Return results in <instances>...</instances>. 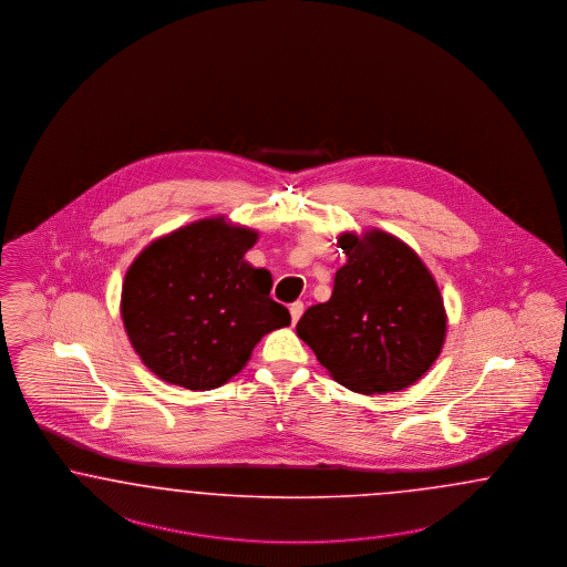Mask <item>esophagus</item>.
<instances>
[{
  "instance_id": "esophagus-1",
  "label": "esophagus",
  "mask_w": 567,
  "mask_h": 567,
  "mask_svg": "<svg viewBox=\"0 0 567 567\" xmlns=\"http://www.w3.org/2000/svg\"><path fill=\"white\" fill-rule=\"evenodd\" d=\"M289 312H291V322L295 324V322L299 320V317L303 315V303H301V301H295V303H291Z\"/></svg>"
}]
</instances>
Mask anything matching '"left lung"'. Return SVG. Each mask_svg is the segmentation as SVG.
Here are the masks:
<instances>
[{"label": "left lung", "instance_id": "obj_1", "mask_svg": "<svg viewBox=\"0 0 567 567\" xmlns=\"http://www.w3.org/2000/svg\"><path fill=\"white\" fill-rule=\"evenodd\" d=\"M346 264L329 301L306 310L297 336L341 385L361 394L399 392L439 359L447 315L436 280L396 236L369 229L338 238Z\"/></svg>", "mask_w": 567, "mask_h": 567}]
</instances>
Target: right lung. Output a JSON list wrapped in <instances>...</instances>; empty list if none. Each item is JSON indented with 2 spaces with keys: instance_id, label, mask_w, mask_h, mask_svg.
Wrapping results in <instances>:
<instances>
[{
  "instance_id": "add662e5",
  "label": "right lung",
  "mask_w": 567,
  "mask_h": 567,
  "mask_svg": "<svg viewBox=\"0 0 567 567\" xmlns=\"http://www.w3.org/2000/svg\"><path fill=\"white\" fill-rule=\"evenodd\" d=\"M257 231L208 217L150 243L122 285L120 312L143 364L168 384L229 382L252 348L291 315L270 297L272 274L245 252Z\"/></svg>"
}]
</instances>
